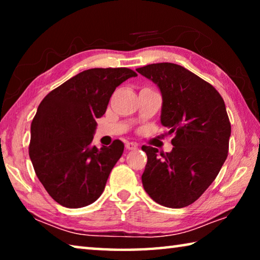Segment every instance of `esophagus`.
Segmentation results:
<instances>
[{
	"mask_svg": "<svg viewBox=\"0 0 260 260\" xmlns=\"http://www.w3.org/2000/svg\"><path fill=\"white\" fill-rule=\"evenodd\" d=\"M125 147L127 150H135V149H138V144L134 142H126Z\"/></svg>",
	"mask_w": 260,
	"mask_h": 260,
	"instance_id": "1",
	"label": "esophagus"
}]
</instances>
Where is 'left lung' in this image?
I'll use <instances>...</instances> for the list:
<instances>
[{
	"label": "left lung",
	"instance_id": "left-lung-1",
	"mask_svg": "<svg viewBox=\"0 0 260 260\" xmlns=\"http://www.w3.org/2000/svg\"><path fill=\"white\" fill-rule=\"evenodd\" d=\"M160 89V122L174 134L171 152L143 146L148 161L144 190L156 203L180 209L199 200L217 178L228 155L231 122L217 89L173 63L136 69Z\"/></svg>",
	"mask_w": 260,
	"mask_h": 260
}]
</instances>
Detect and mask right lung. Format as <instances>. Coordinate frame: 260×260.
<instances>
[{
	"label": "right lung",
	"instance_id": "obj_1",
	"mask_svg": "<svg viewBox=\"0 0 260 260\" xmlns=\"http://www.w3.org/2000/svg\"><path fill=\"white\" fill-rule=\"evenodd\" d=\"M136 76L127 68L86 70L51 90L39 105L28 153L35 174L58 204L83 208L102 195L124 143L114 140L110 147L91 146L96 119L107 111L116 88Z\"/></svg>",
	"mask_w": 260,
	"mask_h": 260
}]
</instances>
